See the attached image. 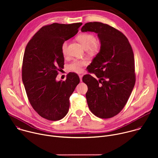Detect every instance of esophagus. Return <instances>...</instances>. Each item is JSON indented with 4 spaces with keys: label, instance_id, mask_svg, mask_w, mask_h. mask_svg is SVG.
I'll use <instances>...</instances> for the list:
<instances>
[{
    "label": "esophagus",
    "instance_id": "34e87169",
    "mask_svg": "<svg viewBox=\"0 0 158 158\" xmlns=\"http://www.w3.org/2000/svg\"><path fill=\"white\" fill-rule=\"evenodd\" d=\"M79 78H80V81L81 82L82 81V75H79Z\"/></svg>",
    "mask_w": 158,
    "mask_h": 158
}]
</instances>
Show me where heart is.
<instances>
[{
    "label": "heart",
    "instance_id": "b5f03b06",
    "mask_svg": "<svg viewBox=\"0 0 158 158\" xmlns=\"http://www.w3.org/2000/svg\"><path fill=\"white\" fill-rule=\"evenodd\" d=\"M77 40L81 42L83 47L91 52H96L100 48V43L96 40L95 35L91 33H84L77 37ZM67 45L68 42L65 40L61 45V52L64 56L67 54ZM87 62L85 60H74L68 65L67 68L71 71L79 73L82 71V67L85 65Z\"/></svg>",
    "mask_w": 158,
    "mask_h": 158
}]
</instances>
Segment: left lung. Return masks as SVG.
Returning <instances> with one entry per match:
<instances>
[{
    "label": "left lung",
    "mask_w": 158,
    "mask_h": 158,
    "mask_svg": "<svg viewBox=\"0 0 158 158\" xmlns=\"http://www.w3.org/2000/svg\"><path fill=\"white\" fill-rule=\"evenodd\" d=\"M81 31L97 33L101 42L100 51L88 68L99 80L90 74L82 77L89 108L98 118H112L126 104L136 82L132 49L124 34L101 22H88Z\"/></svg>",
    "instance_id": "8db88e82"
}]
</instances>
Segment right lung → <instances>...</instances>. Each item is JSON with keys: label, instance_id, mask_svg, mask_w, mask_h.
Listing matches in <instances>:
<instances>
[{"label": "right lung", "instance_id": "right-lung-1", "mask_svg": "<svg viewBox=\"0 0 158 158\" xmlns=\"http://www.w3.org/2000/svg\"><path fill=\"white\" fill-rule=\"evenodd\" d=\"M82 24L53 23L44 26L27 44L22 67V79L29 101L37 113L50 121H58L69 110V98L80 79L70 73L65 81L56 78L64 67L61 45L74 36Z\"/></svg>", "mask_w": 158, "mask_h": 158}]
</instances>
